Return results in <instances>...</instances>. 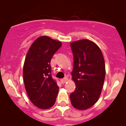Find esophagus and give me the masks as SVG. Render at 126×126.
<instances>
[{
    "instance_id": "esophagus-1",
    "label": "esophagus",
    "mask_w": 126,
    "mask_h": 126,
    "mask_svg": "<svg viewBox=\"0 0 126 126\" xmlns=\"http://www.w3.org/2000/svg\"><path fill=\"white\" fill-rule=\"evenodd\" d=\"M68 80V79L67 78V77H65V78H64V79H61V82L62 84H65V82H67Z\"/></svg>"
}]
</instances>
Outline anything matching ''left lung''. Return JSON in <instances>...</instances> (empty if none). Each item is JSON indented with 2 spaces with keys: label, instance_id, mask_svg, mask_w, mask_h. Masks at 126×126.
<instances>
[{
  "label": "left lung",
  "instance_id": "obj_1",
  "mask_svg": "<svg viewBox=\"0 0 126 126\" xmlns=\"http://www.w3.org/2000/svg\"><path fill=\"white\" fill-rule=\"evenodd\" d=\"M74 55L72 79L76 90L70 95L71 104L79 110H86L97 102L106 76L103 55L97 45L88 39L71 43Z\"/></svg>",
  "mask_w": 126,
  "mask_h": 126
}]
</instances>
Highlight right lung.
<instances>
[{"label":"right lung","instance_id":"add662e5","mask_svg":"<svg viewBox=\"0 0 126 126\" xmlns=\"http://www.w3.org/2000/svg\"><path fill=\"white\" fill-rule=\"evenodd\" d=\"M61 46L60 41L49 37H39L32 44L25 57L24 86L31 102L40 109H49L56 101L59 87L51 76L50 61Z\"/></svg>","mask_w":126,"mask_h":126}]
</instances>
